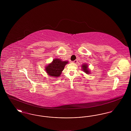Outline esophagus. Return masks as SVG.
<instances>
[{
	"instance_id": "obj_1",
	"label": "esophagus",
	"mask_w": 131,
	"mask_h": 131,
	"mask_svg": "<svg viewBox=\"0 0 131 131\" xmlns=\"http://www.w3.org/2000/svg\"><path fill=\"white\" fill-rule=\"evenodd\" d=\"M77 62H78V60H75L74 61H72V63H77Z\"/></svg>"
}]
</instances>
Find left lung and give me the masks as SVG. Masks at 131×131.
I'll use <instances>...</instances> for the list:
<instances>
[{
  "instance_id": "left-lung-1",
  "label": "left lung",
  "mask_w": 131,
  "mask_h": 131,
  "mask_svg": "<svg viewBox=\"0 0 131 131\" xmlns=\"http://www.w3.org/2000/svg\"><path fill=\"white\" fill-rule=\"evenodd\" d=\"M82 70H83V71L84 72H85L87 74H89L90 72H89V70H88V68L87 65H86V64H83L82 66Z\"/></svg>"
}]
</instances>
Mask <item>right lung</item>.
I'll list each match as a JSON object with an SVG mask.
<instances>
[{
  "label": "right lung",
  "instance_id": "add662e5",
  "mask_svg": "<svg viewBox=\"0 0 131 131\" xmlns=\"http://www.w3.org/2000/svg\"><path fill=\"white\" fill-rule=\"evenodd\" d=\"M68 61H62L60 59H55L51 63L46 67L47 73L50 76L54 77H59Z\"/></svg>",
  "mask_w": 131,
  "mask_h": 131
}]
</instances>
